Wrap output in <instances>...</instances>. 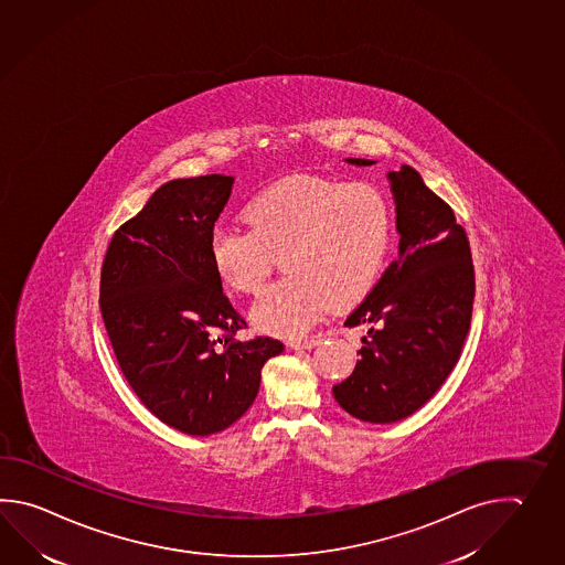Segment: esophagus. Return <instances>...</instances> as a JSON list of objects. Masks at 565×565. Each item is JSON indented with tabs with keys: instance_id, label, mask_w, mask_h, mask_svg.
Instances as JSON below:
<instances>
[{
	"instance_id": "1",
	"label": "esophagus",
	"mask_w": 565,
	"mask_h": 565,
	"mask_svg": "<svg viewBox=\"0 0 565 565\" xmlns=\"http://www.w3.org/2000/svg\"><path fill=\"white\" fill-rule=\"evenodd\" d=\"M322 342V338L320 335H310V338H303V340H291L289 342V348H294V350H310L313 345H318Z\"/></svg>"
}]
</instances>
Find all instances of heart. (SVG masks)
<instances>
[{"mask_svg":"<svg viewBox=\"0 0 565 565\" xmlns=\"http://www.w3.org/2000/svg\"><path fill=\"white\" fill-rule=\"evenodd\" d=\"M249 230L220 225L209 259L221 284L255 294L284 254L289 276L265 289L252 322L267 334L300 335L332 303L350 306L379 281L392 243V207L381 184L289 177L243 211Z\"/></svg>","mask_w":565,"mask_h":565,"instance_id":"heart-1","label":"heart"}]
</instances>
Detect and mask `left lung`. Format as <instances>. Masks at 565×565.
I'll list each match as a JSON object with an SVG mask.
<instances>
[{
	"instance_id": "1",
	"label": "left lung",
	"mask_w": 565,
	"mask_h": 565,
	"mask_svg": "<svg viewBox=\"0 0 565 565\" xmlns=\"http://www.w3.org/2000/svg\"><path fill=\"white\" fill-rule=\"evenodd\" d=\"M388 179L398 257L348 316L344 326H369V334L354 372L332 388L345 413L376 425L413 415L447 381L471 328L475 298L471 247L452 209L408 164Z\"/></svg>"
}]
</instances>
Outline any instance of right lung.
Listing matches in <instances>:
<instances>
[{
  "label": "right lung",
  "mask_w": 565,
  "mask_h": 565,
  "mask_svg": "<svg viewBox=\"0 0 565 565\" xmlns=\"http://www.w3.org/2000/svg\"><path fill=\"white\" fill-rule=\"evenodd\" d=\"M233 177L174 179L116 230L100 274V311L118 366L164 425L207 437L254 404L262 369L284 344L237 342L245 320L223 294L209 237Z\"/></svg>",
  "instance_id": "obj_1"
}]
</instances>
